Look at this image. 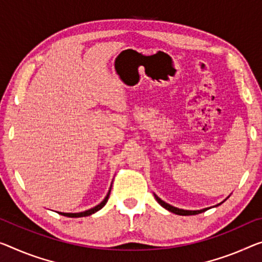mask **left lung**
Listing matches in <instances>:
<instances>
[{
    "label": "left lung",
    "instance_id": "1",
    "mask_svg": "<svg viewBox=\"0 0 262 262\" xmlns=\"http://www.w3.org/2000/svg\"><path fill=\"white\" fill-rule=\"evenodd\" d=\"M155 196H156L157 201H158V203H159L160 205H162V206H163L164 208H166L167 211H170V212L174 213V214H178V215H194V214H199V213L205 212L206 210H208V208H205V210H200V211H186V210H180V208L173 207V206H171V205L166 204V203H165V201H163L162 199L158 198V196H157L156 194H155ZM219 205H220V204H219Z\"/></svg>",
    "mask_w": 262,
    "mask_h": 262
}]
</instances>
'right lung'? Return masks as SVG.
<instances>
[{
  "instance_id": "obj_1",
  "label": "right lung",
  "mask_w": 262,
  "mask_h": 262,
  "mask_svg": "<svg viewBox=\"0 0 262 262\" xmlns=\"http://www.w3.org/2000/svg\"><path fill=\"white\" fill-rule=\"evenodd\" d=\"M110 192H111V188H110V191H108V193L106 194L105 199H104L99 205H97V206H95L94 208H90V210H88L85 212H80V213H62V212H59V214H62L64 216H69V218H79V216H88V215H90V214H92V213L99 211L100 208H102L104 205L107 203V199H108V195H110Z\"/></svg>"
}]
</instances>
